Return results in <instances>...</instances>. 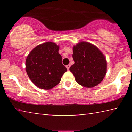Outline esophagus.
<instances>
[{
  "instance_id": "obj_1",
  "label": "esophagus",
  "mask_w": 132,
  "mask_h": 132,
  "mask_svg": "<svg viewBox=\"0 0 132 132\" xmlns=\"http://www.w3.org/2000/svg\"><path fill=\"white\" fill-rule=\"evenodd\" d=\"M70 64H68V65L66 66V68H67V69H68V70H69V68H70Z\"/></svg>"
}]
</instances>
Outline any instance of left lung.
I'll use <instances>...</instances> for the list:
<instances>
[{"mask_svg": "<svg viewBox=\"0 0 132 132\" xmlns=\"http://www.w3.org/2000/svg\"><path fill=\"white\" fill-rule=\"evenodd\" d=\"M73 58L75 64L69 70L81 86L91 88L103 80L106 72V61L96 46L80 42L73 47Z\"/></svg>", "mask_w": 132, "mask_h": 132, "instance_id": "8db88e82", "label": "left lung"}]
</instances>
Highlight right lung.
Wrapping results in <instances>:
<instances>
[{
  "instance_id": "add662e5",
  "label": "right lung",
  "mask_w": 132,
  "mask_h": 132,
  "mask_svg": "<svg viewBox=\"0 0 132 132\" xmlns=\"http://www.w3.org/2000/svg\"><path fill=\"white\" fill-rule=\"evenodd\" d=\"M59 46L51 42L39 45L31 51L26 59V69L35 86L50 90L59 84L67 71L62 63Z\"/></svg>"
}]
</instances>
